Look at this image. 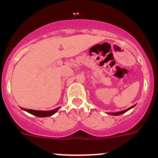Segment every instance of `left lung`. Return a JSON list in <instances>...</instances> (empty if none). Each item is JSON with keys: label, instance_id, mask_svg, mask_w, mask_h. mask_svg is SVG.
Listing matches in <instances>:
<instances>
[{"label": "left lung", "instance_id": "left-lung-1", "mask_svg": "<svg viewBox=\"0 0 158 158\" xmlns=\"http://www.w3.org/2000/svg\"><path fill=\"white\" fill-rule=\"evenodd\" d=\"M135 105H133V106H131V107H129V108H127V109L126 110H124V111H118V112H109V113H107L108 115H122V114H123V113L127 112V111H129L130 109H131V108H133L134 107H135Z\"/></svg>", "mask_w": 158, "mask_h": 158}]
</instances>
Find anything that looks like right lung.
Masks as SVG:
<instances>
[{
	"instance_id": "obj_1",
	"label": "right lung",
	"mask_w": 158,
	"mask_h": 158,
	"mask_svg": "<svg viewBox=\"0 0 158 158\" xmlns=\"http://www.w3.org/2000/svg\"><path fill=\"white\" fill-rule=\"evenodd\" d=\"M23 111H27V112L30 113L31 115H35V116L38 117H48V116H51L54 114L58 111V110L59 109L60 107H57L55 109L51 110V111H39V110H32V109H26V108H23L21 107Z\"/></svg>"
}]
</instances>
